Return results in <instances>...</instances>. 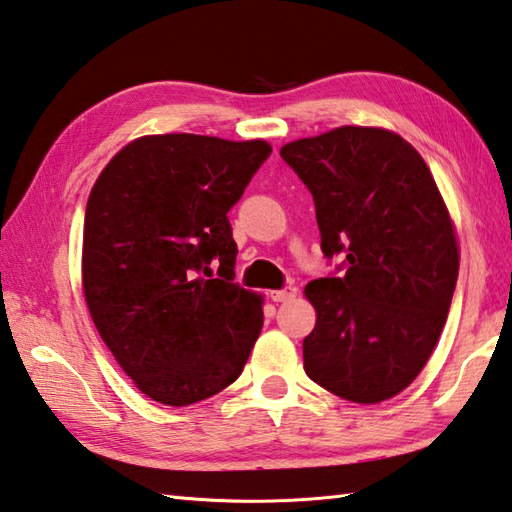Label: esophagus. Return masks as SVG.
<instances>
[{"instance_id": "obj_1", "label": "esophagus", "mask_w": 512, "mask_h": 512, "mask_svg": "<svg viewBox=\"0 0 512 512\" xmlns=\"http://www.w3.org/2000/svg\"><path fill=\"white\" fill-rule=\"evenodd\" d=\"M295 295H297V288L293 284H286L279 290H270V299H273V302H290Z\"/></svg>"}]
</instances>
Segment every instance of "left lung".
Wrapping results in <instances>:
<instances>
[{"label":"left lung","mask_w":512,"mask_h":512,"mask_svg":"<svg viewBox=\"0 0 512 512\" xmlns=\"http://www.w3.org/2000/svg\"><path fill=\"white\" fill-rule=\"evenodd\" d=\"M315 202L335 273L306 286L317 324L304 370L355 404H377L422 373L453 302L459 253L422 155L384 128L342 126L279 150Z\"/></svg>","instance_id":"obj_1"}]
</instances>
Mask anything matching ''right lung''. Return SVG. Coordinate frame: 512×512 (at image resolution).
Listing matches in <instances>:
<instances>
[{"mask_svg":"<svg viewBox=\"0 0 512 512\" xmlns=\"http://www.w3.org/2000/svg\"><path fill=\"white\" fill-rule=\"evenodd\" d=\"M270 150L262 139L150 135L119 150L90 190V317L124 373L159 404H197L233 384L264 326L262 297L233 282L228 210Z\"/></svg>","mask_w":512,"mask_h":512,"instance_id":"1","label":"right lung"}]
</instances>
